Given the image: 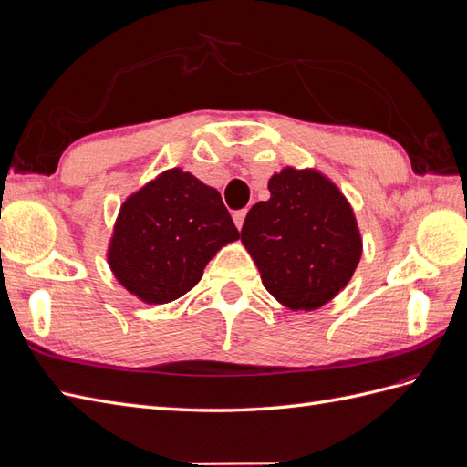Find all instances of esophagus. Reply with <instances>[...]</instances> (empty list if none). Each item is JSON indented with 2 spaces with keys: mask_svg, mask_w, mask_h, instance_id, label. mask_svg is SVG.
Here are the masks:
<instances>
[{
  "mask_svg": "<svg viewBox=\"0 0 467 467\" xmlns=\"http://www.w3.org/2000/svg\"><path fill=\"white\" fill-rule=\"evenodd\" d=\"M245 216H247V210H237V212H234V222H235V225H237V230L244 228Z\"/></svg>",
  "mask_w": 467,
  "mask_h": 467,
  "instance_id": "esophagus-1",
  "label": "esophagus"
}]
</instances>
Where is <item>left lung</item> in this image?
<instances>
[{
	"instance_id": "1",
	"label": "left lung",
	"mask_w": 467,
	"mask_h": 467,
	"mask_svg": "<svg viewBox=\"0 0 467 467\" xmlns=\"http://www.w3.org/2000/svg\"><path fill=\"white\" fill-rule=\"evenodd\" d=\"M247 212L242 244L263 286L292 312L331 302L355 275L362 237L347 196L317 169L285 167Z\"/></svg>"
}]
</instances>
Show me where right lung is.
I'll use <instances>...</instances> for the list:
<instances>
[{
  "mask_svg": "<svg viewBox=\"0 0 467 467\" xmlns=\"http://www.w3.org/2000/svg\"><path fill=\"white\" fill-rule=\"evenodd\" d=\"M235 239L220 192L173 167L122 202L107 263L138 300L167 304L189 292L210 259Z\"/></svg>",
  "mask_w": 467,
  "mask_h": 467,
  "instance_id": "add662e5",
  "label": "right lung"
}]
</instances>
